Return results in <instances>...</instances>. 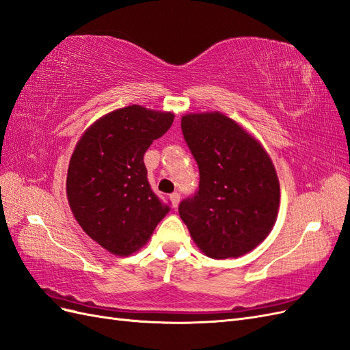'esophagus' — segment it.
I'll return each instance as SVG.
<instances>
[{
    "label": "esophagus",
    "instance_id": "34e87169",
    "mask_svg": "<svg viewBox=\"0 0 350 350\" xmlns=\"http://www.w3.org/2000/svg\"><path fill=\"white\" fill-rule=\"evenodd\" d=\"M170 201H172V205L176 208L178 205V202H180V193L174 192V193L170 195Z\"/></svg>",
    "mask_w": 350,
    "mask_h": 350
}]
</instances>
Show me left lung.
Segmentation results:
<instances>
[{"label": "left lung", "instance_id": "left-lung-1", "mask_svg": "<svg viewBox=\"0 0 350 350\" xmlns=\"http://www.w3.org/2000/svg\"><path fill=\"white\" fill-rule=\"evenodd\" d=\"M182 132L199 168V187L180 202L178 214L205 255L247 254L277 218L280 185L271 159L221 113L183 116Z\"/></svg>", "mask_w": 350, "mask_h": 350}]
</instances>
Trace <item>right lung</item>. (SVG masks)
<instances>
[{
	"instance_id": "add662e5",
	"label": "right lung",
	"mask_w": 350,
	"mask_h": 350,
	"mask_svg": "<svg viewBox=\"0 0 350 350\" xmlns=\"http://www.w3.org/2000/svg\"><path fill=\"white\" fill-rule=\"evenodd\" d=\"M174 114L131 105L99 118L70 158L67 198L83 232L114 255L142 247L170 211L148 182L146 149Z\"/></svg>"
}]
</instances>
